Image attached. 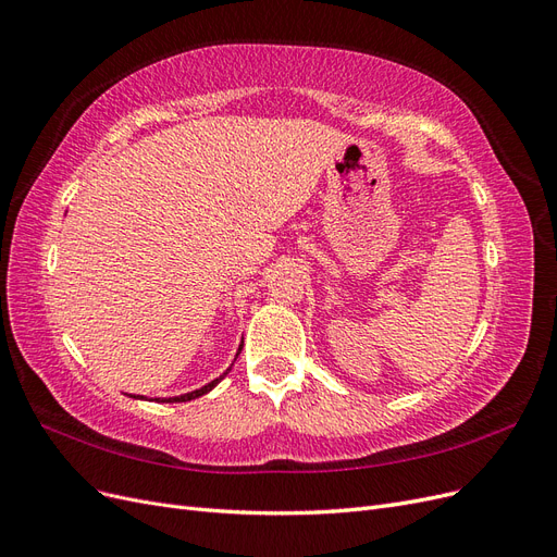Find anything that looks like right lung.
<instances>
[{
	"label": "right lung",
	"mask_w": 557,
	"mask_h": 557,
	"mask_svg": "<svg viewBox=\"0 0 557 557\" xmlns=\"http://www.w3.org/2000/svg\"><path fill=\"white\" fill-rule=\"evenodd\" d=\"M237 356H239V352H237ZM232 369V367H230ZM230 369H227V372H230ZM227 372L223 374V376H218V379H213L211 383H207V385H201L199 387V391H193V393H185V395H178V397H170V399H156V401H190V399H197V397H201V395H207L209 391H213V387L218 385V383H221L225 376H227ZM137 399H144L141 395H137Z\"/></svg>",
	"instance_id": "add662e5"
}]
</instances>
